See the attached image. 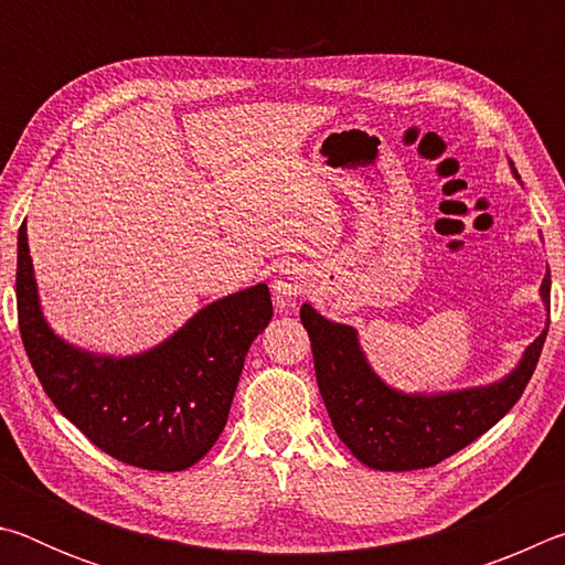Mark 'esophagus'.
Here are the masks:
<instances>
[{"instance_id":"obj_1","label":"esophagus","mask_w":565,"mask_h":565,"mask_svg":"<svg viewBox=\"0 0 565 565\" xmlns=\"http://www.w3.org/2000/svg\"><path fill=\"white\" fill-rule=\"evenodd\" d=\"M306 289V274L299 269V266H286L281 274L274 279V296H276V306H291L296 301V296H301Z\"/></svg>"}]
</instances>
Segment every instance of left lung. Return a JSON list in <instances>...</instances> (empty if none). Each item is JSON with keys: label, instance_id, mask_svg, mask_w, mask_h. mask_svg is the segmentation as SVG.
I'll use <instances>...</instances> for the list:
<instances>
[{"label": "left lung", "instance_id": "obj_1", "mask_svg": "<svg viewBox=\"0 0 565 565\" xmlns=\"http://www.w3.org/2000/svg\"><path fill=\"white\" fill-rule=\"evenodd\" d=\"M551 306V271L541 284ZM313 369L331 424L349 451L379 471H416L441 463L509 414L539 363L548 323L503 381L451 394H401L386 386L359 347L356 331L301 306Z\"/></svg>", "mask_w": 565, "mask_h": 565}]
</instances>
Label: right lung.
Listing matches in <instances>:
<instances>
[{"label":"right lung","mask_w":565,"mask_h":565,"mask_svg":"<svg viewBox=\"0 0 565 565\" xmlns=\"http://www.w3.org/2000/svg\"><path fill=\"white\" fill-rule=\"evenodd\" d=\"M24 224L17 238V317L46 396L121 463L147 471L194 466L224 431L248 347L274 317L269 286L256 284L204 306L174 337L139 356H97L46 327Z\"/></svg>","instance_id":"add662e5"}]
</instances>
